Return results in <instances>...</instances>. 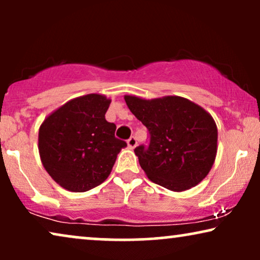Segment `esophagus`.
<instances>
[{
	"label": "esophagus",
	"mask_w": 260,
	"mask_h": 260,
	"mask_svg": "<svg viewBox=\"0 0 260 260\" xmlns=\"http://www.w3.org/2000/svg\"><path fill=\"white\" fill-rule=\"evenodd\" d=\"M126 143H127V147H129L130 149H134L135 147H136L137 141H136V138H135V137H130L129 140L126 141Z\"/></svg>",
	"instance_id": "34e87169"
}]
</instances>
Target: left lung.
Listing matches in <instances>:
<instances>
[{
	"mask_svg": "<svg viewBox=\"0 0 260 260\" xmlns=\"http://www.w3.org/2000/svg\"><path fill=\"white\" fill-rule=\"evenodd\" d=\"M124 99L150 134L148 149H135L148 179L173 191L200 183L218 151V127L211 113L179 95L144 99L125 94Z\"/></svg>",
	"mask_w": 260,
	"mask_h": 260,
	"instance_id": "8db88e82",
	"label": "left lung"
}]
</instances>
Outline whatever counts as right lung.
<instances>
[{"instance_id": "obj_1", "label": "right lung", "mask_w": 260, "mask_h": 260, "mask_svg": "<svg viewBox=\"0 0 260 260\" xmlns=\"http://www.w3.org/2000/svg\"><path fill=\"white\" fill-rule=\"evenodd\" d=\"M111 99L101 93L77 97L46 117L38 148L49 176L66 190H90L104 182L117 155L126 147L105 119Z\"/></svg>"}]
</instances>
